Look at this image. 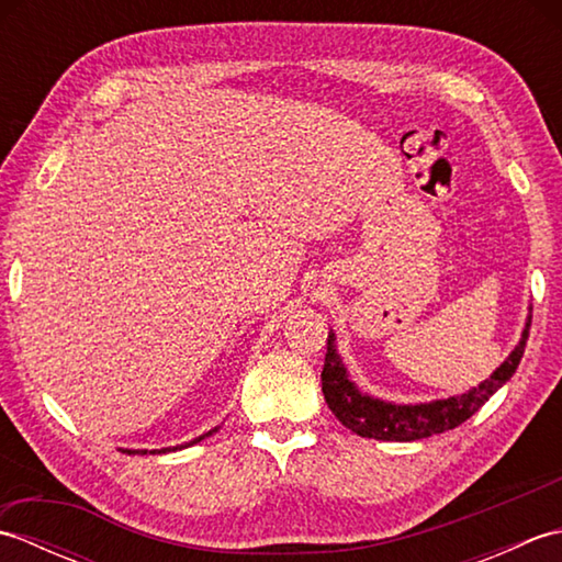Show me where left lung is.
I'll return each instance as SVG.
<instances>
[{"mask_svg":"<svg viewBox=\"0 0 562 562\" xmlns=\"http://www.w3.org/2000/svg\"><path fill=\"white\" fill-rule=\"evenodd\" d=\"M531 308L515 350H512L507 360L495 369L491 379L481 381L479 386H473L465 393H459V396L437 398L427 403H391L360 391V386L350 379L342 357L338 355L336 333L330 330L324 372H321V389H324V398L333 415H336L345 427L352 429L355 435L381 441H415L432 437L469 420L471 415L483 408L485 401L491 398L497 389H503L507 384L521 362L524 348H527Z\"/></svg>","mask_w":562,"mask_h":562,"instance_id":"8db88e82","label":"left lung"}]
</instances>
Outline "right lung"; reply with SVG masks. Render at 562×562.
I'll return each mask as SVG.
<instances>
[{"label": "right lung", "instance_id": "obj_1", "mask_svg": "<svg viewBox=\"0 0 562 562\" xmlns=\"http://www.w3.org/2000/svg\"><path fill=\"white\" fill-rule=\"evenodd\" d=\"M220 427H214V429H210V432H205V435H200V437H195V439H190V441H186V445H181V447H166V449H154V451H149V453H166V451H176V449H186V447H193V445H198V441H202L205 437H210V435H214L217 432ZM125 453H147V451H137V449H123Z\"/></svg>", "mask_w": 562, "mask_h": 562}]
</instances>
